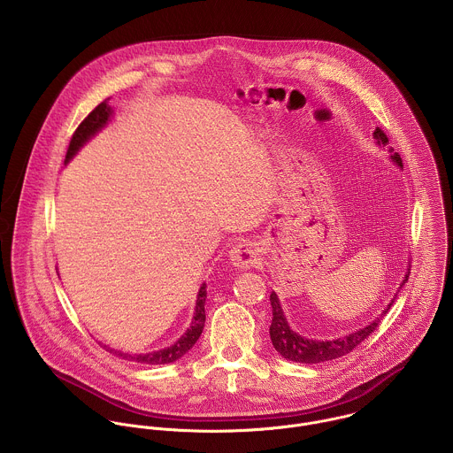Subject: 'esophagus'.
Returning <instances> with one entry per match:
<instances>
[{"instance_id":"1","label":"esophagus","mask_w":453,"mask_h":453,"mask_svg":"<svg viewBox=\"0 0 453 453\" xmlns=\"http://www.w3.org/2000/svg\"><path fill=\"white\" fill-rule=\"evenodd\" d=\"M258 260V250L253 242H239L230 250V264L237 269L257 267Z\"/></svg>"}]
</instances>
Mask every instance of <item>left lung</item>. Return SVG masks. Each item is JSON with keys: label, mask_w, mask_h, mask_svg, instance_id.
<instances>
[{"label": "left lung", "mask_w": 453, "mask_h": 453, "mask_svg": "<svg viewBox=\"0 0 453 453\" xmlns=\"http://www.w3.org/2000/svg\"><path fill=\"white\" fill-rule=\"evenodd\" d=\"M374 137L378 141V144H387L388 142V137L385 135V132L378 127L376 132H374ZM392 159L403 166V159L399 156V152H394L392 154ZM410 271L408 269V274L406 278L403 280V285L408 281L410 278ZM401 285V287H403ZM397 297V294H395ZM395 297L392 299V302L388 303V309L392 307V303L395 302ZM271 305H273V323H271V339H273V344L276 348V351H280V355H283L285 358L288 360H294V362H299V364H319V362H326V360H334V358H339L346 353H349L353 348H357L364 339H367L381 323V318L374 319L371 325L346 335V337H341V339H334V341H312V339H303L297 332H294L288 323H287V318L283 314V309L280 305L278 301V296L273 292L271 294ZM388 309L381 314L385 316L388 312Z\"/></svg>", "instance_id": "8db88e82"}]
</instances>
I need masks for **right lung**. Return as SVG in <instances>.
<instances>
[{"label":"right lung","instance_id":"obj_1","mask_svg":"<svg viewBox=\"0 0 453 453\" xmlns=\"http://www.w3.org/2000/svg\"><path fill=\"white\" fill-rule=\"evenodd\" d=\"M112 111L107 105V100L102 102L98 107H95L88 118H84V121L77 127V130L72 135L68 151H66V161L79 151V148L91 137L95 135L102 127H105V123L109 121ZM205 297H207V290L205 285H202L200 292H198V299H196V309H195V316L191 321V326L188 328V332L170 348L161 349V351H154V353H146V355H128V353H119L116 349H111V353H116L127 360H135V362H142V364H170L175 362L177 358H180L184 353H188V349L193 348V344L196 342V339L200 337L202 330H203V323H205Z\"/></svg>","mask_w":453,"mask_h":453}]
</instances>
